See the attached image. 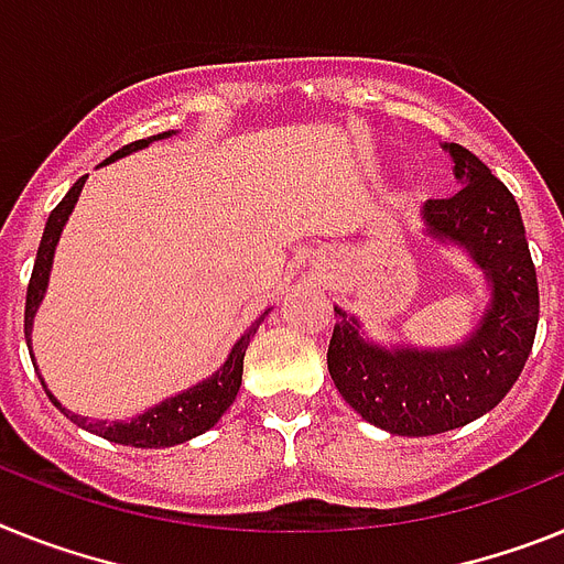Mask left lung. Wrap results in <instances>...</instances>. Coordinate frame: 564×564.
Wrapping results in <instances>:
<instances>
[{"label": "left lung", "instance_id": "obj_1", "mask_svg": "<svg viewBox=\"0 0 564 564\" xmlns=\"http://www.w3.org/2000/svg\"><path fill=\"white\" fill-rule=\"evenodd\" d=\"M462 187L427 199L433 236L470 250L488 273L494 302L476 334L454 350H384L336 311L328 370L339 393L370 425L399 436H431L479 420L511 391L533 348L539 285L519 205L482 159L447 144Z\"/></svg>", "mask_w": 564, "mask_h": 564}]
</instances>
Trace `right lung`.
<instances>
[{"label": "right lung", "mask_w": 564, "mask_h": 564, "mask_svg": "<svg viewBox=\"0 0 564 564\" xmlns=\"http://www.w3.org/2000/svg\"><path fill=\"white\" fill-rule=\"evenodd\" d=\"M167 137V133H156V137H148V139H139V142L124 144L119 148L117 153L105 162H113V159L124 156V153L139 151L144 144L156 142V139ZM88 176H79L74 182V187L67 191L65 199L51 210L47 216V225H45V234H42V242L40 250H36V262H33V273H31V282H28V296H25V339H28V350H31V325H33V314H36V307L42 302V293H45L47 285V273H51V262H53V248H56V239L62 234V225H65L67 214L74 210L76 199H79V191L85 185ZM268 314V311H264ZM264 316H259L262 322ZM257 325H250L248 334L242 339L236 341L234 350H230L228 362L223 368L216 370L214 377L199 382L196 388L191 391L180 393V397L165 399L162 405L151 408L148 413L137 416L131 422H99V420H82L76 413L65 411V408L51 397V402L65 413L67 420L82 425L85 431L96 433V436H102V440L110 442H119V445H133V447H171V445H180V442L194 440L199 433H205L208 427H214L216 422L223 420V413L234 405L236 393H239V384H242V359H245V350H248V341L250 336L257 334L259 328Z\"/></svg>", "instance_id": "right-lung-1"}]
</instances>
